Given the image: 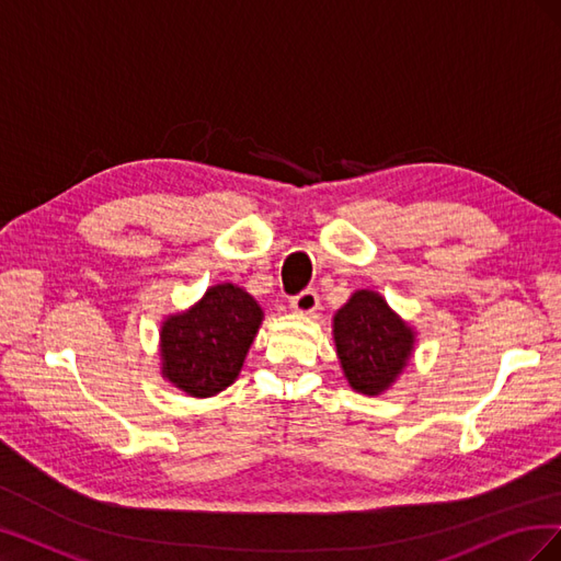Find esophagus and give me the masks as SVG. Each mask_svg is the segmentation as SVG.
<instances>
[{"mask_svg": "<svg viewBox=\"0 0 561 561\" xmlns=\"http://www.w3.org/2000/svg\"><path fill=\"white\" fill-rule=\"evenodd\" d=\"M290 309H293V311H297V313H301V316H309V313H313V311L318 309V295H316L313 290H304V293H299L297 297H293V299H290Z\"/></svg>", "mask_w": 561, "mask_h": 561, "instance_id": "esophagus-1", "label": "esophagus"}]
</instances>
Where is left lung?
Here are the masks:
<instances>
[{
	"instance_id": "8db88e82",
	"label": "left lung",
	"mask_w": 561,
	"mask_h": 561,
	"mask_svg": "<svg viewBox=\"0 0 561 561\" xmlns=\"http://www.w3.org/2000/svg\"><path fill=\"white\" fill-rule=\"evenodd\" d=\"M332 334L348 386L381 396L412 358L416 334L379 293L358 290L334 313Z\"/></svg>"
}]
</instances>
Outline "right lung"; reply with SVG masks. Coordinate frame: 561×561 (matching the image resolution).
Masks as SVG:
<instances>
[{
	"label": "right lung",
	"instance_id": "obj_1",
	"mask_svg": "<svg viewBox=\"0 0 561 561\" xmlns=\"http://www.w3.org/2000/svg\"><path fill=\"white\" fill-rule=\"evenodd\" d=\"M264 311L243 287L219 283L190 311L161 325V375L192 398H210L239 377Z\"/></svg>",
	"mask_w": 561,
	"mask_h": 561
}]
</instances>
